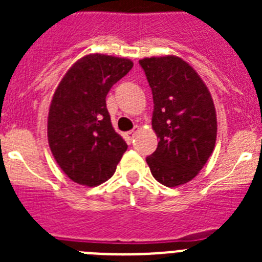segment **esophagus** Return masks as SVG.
Masks as SVG:
<instances>
[{
	"mask_svg": "<svg viewBox=\"0 0 262 262\" xmlns=\"http://www.w3.org/2000/svg\"><path fill=\"white\" fill-rule=\"evenodd\" d=\"M138 131H139V127H135V128H134V129L128 131V133L126 134V140H127V142H128V143L133 142L134 136H135L136 134H138Z\"/></svg>",
	"mask_w": 262,
	"mask_h": 262,
	"instance_id": "34e87169",
	"label": "esophagus"
}]
</instances>
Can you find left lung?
Listing matches in <instances>:
<instances>
[{
    "instance_id": "8db88e82",
    "label": "left lung",
    "mask_w": 262,
    "mask_h": 262,
    "mask_svg": "<svg viewBox=\"0 0 262 262\" xmlns=\"http://www.w3.org/2000/svg\"><path fill=\"white\" fill-rule=\"evenodd\" d=\"M139 64L152 89V128L159 138L147 164L160 184L180 186L200 173L214 151V101L200 75L181 57H144Z\"/></svg>"
}]
</instances>
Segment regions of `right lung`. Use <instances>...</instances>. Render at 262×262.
<instances>
[{"label":"right lung","instance_id":"add662e5","mask_svg":"<svg viewBox=\"0 0 262 262\" xmlns=\"http://www.w3.org/2000/svg\"><path fill=\"white\" fill-rule=\"evenodd\" d=\"M133 67L129 59L90 53L68 69L53 93L48 144L76 184L92 187L107 181L126 152V142L111 124L106 96Z\"/></svg>","mask_w":262,"mask_h":262}]
</instances>
